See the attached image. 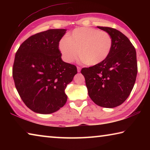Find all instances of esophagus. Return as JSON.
I'll list each match as a JSON object with an SVG mask.
<instances>
[{
    "label": "esophagus",
    "instance_id": "1",
    "mask_svg": "<svg viewBox=\"0 0 150 150\" xmlns=\"http://www.w3.org/2000/svg\"><path fill=\"white\" fill-rule=\"evenodd\" d=\"M77 72H78V73H79V72L81 71V67H77Z\"/></svg>",
    "mask_w": 150,
    "mask_h": 150
}]
</instances>
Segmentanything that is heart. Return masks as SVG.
Here are the masks:
<instances>
[{
	"instance_id": "obj_1",
	"label": "heart",
	"mask_w": 150,
	"mask_h": 150,
	"mask_svg": "<svg viewBox=\"0 0 150 150\" xmlns=\"http://www.w3.org/2000/svg\"><path fill=\"white\" fill-rule=\"evenodd\" d=\"M112 46V40L108 33L93 28L81 27L61 40L58 47L65 62H74L80 54L83 62L94 66L107 58Z\"/></svg>"
}]
</instances>
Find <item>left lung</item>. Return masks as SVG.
<instances>
[{"instance_id": "8db88e82", "label": "left lung", "mask_w": 150, "mask_h": 150, "mask_svg": "<svg viewBox=\"0 0 150 150\" xmlns=\"http://www.w3.org/2000/svg\"><path fill=\"white\" fill-rule=\"evenodd\" d=\"M97 28L110 35L111 51L105 61L83 68L81 73L91 100L102 107L115 108L126 100L135 84L138 73L136 52L120 31L109 27Z\"/></svg>"}]
</instances>
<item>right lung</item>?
Here are the masks:
<instances>
[{
    "instance_id": "obj_1",
    "label": "right lung",
    "mask_w": 150,
    "mask_h": 150,
    "mask_svg": "<svg viewBox=\"0 0 150 150\" xmlns=\"http://www.w3.org/2000/svg\"><path fill=\"white\" fill-rule=\"evenodd\" d=\"M66 31L51 29L33 35L20 45L15 55V86L25 105L34 112H55L67 102L65 89L77 70L62 59L58 46Z\"/></svg>"
}]
</instances>
